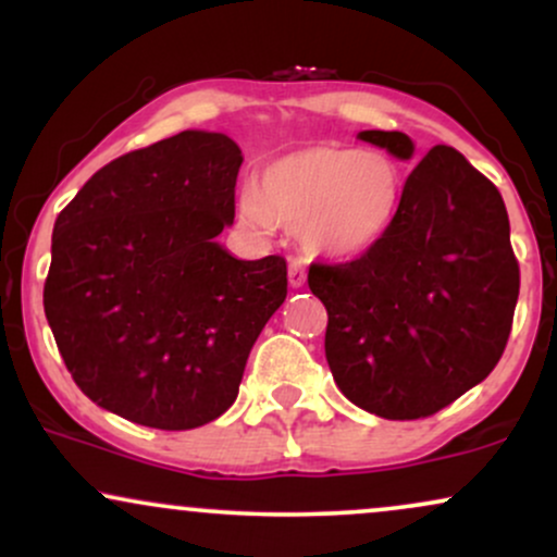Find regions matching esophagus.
I'll use <instances>...</instances> for the list:
<instances>
[{
  "label": "esophagus",
  "instance_id": "1",
  "mask_svg": "<svg viewBox=\"0 0 557 557\" xmlns=\"http://www.w3.org/2000/svg\"><path fill=\"white\" fill-rule=\"evenodd\" d=\"M287 280H290V287H304L306 285V267H304V261H290V270H287Z\"/></svg>",
  "mask_w": 557,
  "mask_h": 557
}]
</instances>
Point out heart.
<instances>
[{"label": "heart", "instance_id": "1", "mask_svg": "<svg viewBox=\"0 0 557 557\" xmlns=\"http://www.w3.org/2000/svg\"><path fill=\"white\" fill-rule=\"evenodd\" d=\"M406 175L387 151L306 146L272 159L240 212L251 225L300 230L306 251L350 261L380 248L398 222Z\"/></svg>", "mask_w": 557, "mask_h": 557}]
</instances>
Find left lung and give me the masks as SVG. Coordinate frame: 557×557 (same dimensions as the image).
<instances>
[{"label": "left lung", "instance_id": "left-lung-1", "mask_svg": "<svg viewBox=\"0 0 557 557\" xmlns=\"http://www.w3.org/2000/svg\"><path fill=\"white\" fill-rule=\"evenodd\" d=\"M398 159L413 140L361 131ZM500 190L461 151L434 146L406 181L393 233L367 257L311 264L327 309L330 372L350 403L382 419H424L500 361L519 300Z\"/></svg>", "mask_w": 557, "mask_h": 557}]
</instances>
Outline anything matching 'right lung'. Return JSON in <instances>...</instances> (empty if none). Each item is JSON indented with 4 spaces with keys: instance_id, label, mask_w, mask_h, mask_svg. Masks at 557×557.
<instances>
[{
    "instance_id": "obj_1",
    "label": "right lung",
    "mask_w": 557,
    "mask_h": 557,
    "mask_svg": "<svg viewBox=\"0 0 557 557\" xmlns=\"http://www.w3.org/2000/svg\"><path fill=\"white\" fill-rule=\"evenodd\" d=\"M243 154L183 131L101 168L54 222L44 311L75 385L154 430H196L238 398L248 354L287 296L283 257L214 238Z\"/></svg>"
}]
</instances>
